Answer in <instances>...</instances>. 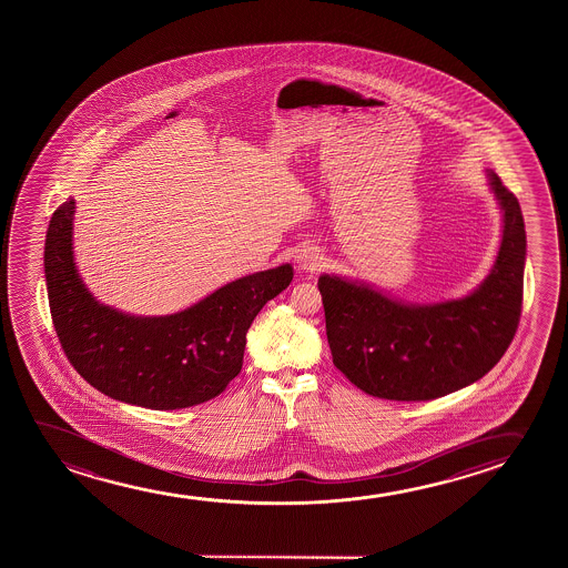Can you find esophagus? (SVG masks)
I'll use <instances>...</instances> for the list:
<instances>
[{
	"mask_svg": "<svg viewBox=\"0 0 568 568\" xmlns=\"http://www.w3.org/2000/svg\"><path fill=\"white\" fill-rule=\"evenodd\" d=\"M296 265L306 272H316L322 267V256L316 248H304L296 254Z\"/></svg>",
	"mask_w": 568,
	"mask_h": 568,
	"instance_id": "1",
	"label": "esophagus"
}]
</instances>
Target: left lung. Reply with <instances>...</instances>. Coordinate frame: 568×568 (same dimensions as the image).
<instances>
[{"label":"left lung","mask_w":568,"mask_h":568,"mask_svg":"<svg viewBox=\"0 0 568 568\" xmlns=\"http://www.w3.org/2000/svg\"><path fill=\"white\" fill-rule=\"evenodd\" d=\"M505 211L497 262L471 295L436 304L397 303L363 283L318 280L334 365L365 394L427 402L483 378L520 324L526 231L520 203L489 172Z\"/></svg>","instance_id":"1"}]
</instances>
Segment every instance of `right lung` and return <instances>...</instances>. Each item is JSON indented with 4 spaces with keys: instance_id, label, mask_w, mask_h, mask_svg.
<instances>
[{
    "instance_id": "1",
    "label": "right lung",
    "mask_w": 568,
    "mask_h": 568,
    "mask_svg": "<svg viewBox=\"0 0 568 568\" xmlns=\"http://www.w3.org/2000/svg\"><path fill=\"white\" fill-rule=\"evenodd\" d=\"M75 202L62 203L44 244L48 303L71 366L104 396L148 409L210 402L241 373L246 332L293 267L252 273L171 316H128L97 303L79 280L71 250Z\"/></svg>"
}]
</instances>
